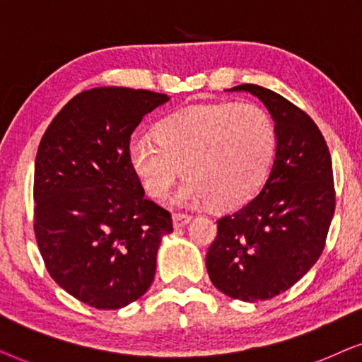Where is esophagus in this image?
Here are the masks:
<instances>
[{
	"label": "esophagus",
	"instance_id": "obj_1",
	"mask_svg": "<svg viewBox=\"0 0 362 362\" xmlns=\"http://www.w3.org/2000/svg\"><path fill=\"white\" fill-rule=\"evenodd\" d=\"M172 220H173V226H175V228H182V226H185L187 223H189V221L192 220V216L187 214H175L172 216Z\"/></svg>",
	"mask_w": 362,
	"mask_h": 362
}]
</instances>
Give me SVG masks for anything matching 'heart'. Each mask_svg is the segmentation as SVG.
Returning a JSON list of instances; mask_svg holds the SVG:
<instances>
[{"instance_id":"heart-1","label":"heart","mask_w":362,"mask_h":362,"mask_svg":"<svg viewBox=\"0 0 362 362\" xmlns=\"http://www.w3.org/2000/svg\"><path fill=\"white\" fill-rule=\"evenodd\" d=\"M157 144L136 137L129 160L153 199H163L184 167L189 177L178 204L243 205L259 190L276 153V127L255 104L218 103L189 107L158 125Z\"/></svg>"}]
</instances>
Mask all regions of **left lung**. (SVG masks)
<instances>
[{
    "mask_svg": "<svg viewBox=\"0 0 362 362\" xmlns=\"http://www.w3.org/2000/svg\"><path fill=\"white\" fill-rule=\"evenodd\" d=\"M228 90H245L267 105L278 142L259 194L216 220L206 272L216 290L255 303L290 290L321 257L336 206L332 163L305 110L257 84Z\"/></svg>",
    "mask_w": 362,
    "mask_h": 362,
    "instance_id": "8db88e82",
    "label": "left lung"
}]
</instances>
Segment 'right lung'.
Returning a JSON list of instances; mask_svg holds the SVG:
<instances>
[{
  "label": "right lung",
  "instance_id": "add662e5",
  "mask_svg": "<svg viewBox=\"0 0 362 362\" xmlns=\"http://www.w3.org/2000/svg\"><path fill=\"white\" fill-rule=\"evenodd\" d=\"M168 100L146 89L95 88L62 107L35 162V233L47 273L98 310L131 305L151 288L172 216L146 199L129 160L144 115Z\"/></svg>",
  "mask_w": 362,
  "mask_h": 362
}]
</instances>
